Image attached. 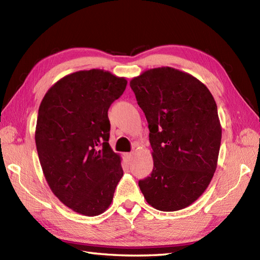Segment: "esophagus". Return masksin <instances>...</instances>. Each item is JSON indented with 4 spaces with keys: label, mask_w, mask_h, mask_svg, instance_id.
Masks as SVG:
<instances>
[{
    "label": "esophagus",
    "mask_w": 260,
    "mask_h": 260,
    "mask_svg": "<svg viewBox=\"0 0 260 260\" xmlns=\"http://www.w3.org/2000/svg\"><path fill=\"white\" fill-rule=\"evenodd\" d=\"M133 155H134L133 153H126L125 154V157H126V159H127V160H131L133 158Z\"/></svg>",
    "instance_id": "esophagus-1"
}]
</instances>
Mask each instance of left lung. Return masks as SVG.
<instances>
[{
    "label": "left lung",
    "instance_id": "left-lung-1",
    "mask_svg": "<svg viewBox=\"0 0 260 260\" xmlns=\"http://www.w3.org/2000/svg\"><path fill=\"white\" fill-rule=\"evenodd\" d=\"M129 85L147 119L154 159L138 186L156 209L186 208L206 190L217 167L221 126L216 102L196 77L167 66L145 71Z\"/></svg>",
    "mask_w": 260,
    "mask_h": 260
}]
</instances>
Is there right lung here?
<instances>
[{
	"label": "right lung",
	"instance_id": "obj_1",
	"mask_svg": "<svg viewBox=\"0 0 260 260\" xmlns=\"http://www.w3.org/2000/svg\"><path fill=\"white\" fill-rule=\"evenodd\" d=\"M127 85L107 71H78L47 90L39 108L35 143L46 182L65 206L98 216L123 177L113 152L108 108Z\"/></svg>",
	"mask_w": 260,
	"mask_h": 260
}]
</instances>
